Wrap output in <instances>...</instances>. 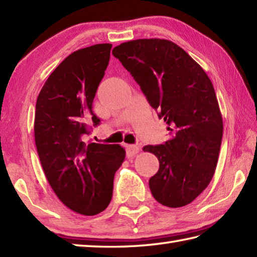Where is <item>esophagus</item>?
<instances>
[{"label": "esophagus", "instance_id": "obj_1", "mask_svg": "<svg viewBox=\"0 0 257 257\" xmlns=\"http://www.w3.org/2000/svg\"><path fill=\"white\" fill-rule=\"evenodd\" d=\"M140 147L138 145H129L127 146V156L128 157H134V156L139 153Z\"/></svg>", "mask_w": 257, "mask_h": 257}]
</instances>
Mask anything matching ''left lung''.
<instances>
[{"instance_id":"obj_1","label":"left lung","mask_w":257,"mask_h":257,"mask_svg":"<svg viewBox=\"0 0 257 257\" xmlns=\"http://www.w3.org/2000/svg\"><path fill=\"white\" fill-rule=\"evenodd\" d=\"M112 54L168 124L169 140L144 147L159 160L158 172L149 179L154 198L172 208L190 204L213 178L223 138L222 113L212 81L169 40H134L117 45Z\"/></svg>"}]
</instances>
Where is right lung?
<instances>
[{
    "mask_svg": "<svg viewBox=\"0 0 257 257\" xmlns=\"http://www.w3.org/2000/svg\"><path fill=\"white\" fill-rule=\"evenodd\" d=\"M111 47L94 44L70 54L50 74L35 105L34 139L45 177L68 208L85 216L108 207L125 157L120 145L82 142L91 129L87 122L100 123L92 102Z\"/></svg>",
    "mask_w": 257,
    "mask_h": 257,
    "instance_id": "obj_1",
    "label": "right lung"
}]
</instances>
